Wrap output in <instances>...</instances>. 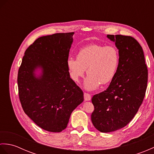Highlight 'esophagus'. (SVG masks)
<instances>
[{"instance_id": "obj_1", "label": "esophagus", "mask_w": 154, "mask_h": 154, "mask_svg": "<svg viewBox=\"0 0 154 154\" xmlns=\"http://www.w3.org/2000/svg\"><path fill=\"white\" fill-rule=\"evenodd\" d=\"M84 99L85 100H90L91 99V94L87 93H84Z\"/></svg>"}]
</instances>
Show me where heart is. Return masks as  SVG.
Masks as SVG:
<instances>
[{
  "mask_svg": "<svg viewBox=\"0 0 154 154\" xmlns=\"http://www.w3.org/2000/svg\"><path fill=\"white\" fill-rule=\"evenodd\" d=\"M120 60V52L115 45L91 44L81 48L77 59L69 58L67 66L71 79L76 83L84 77L87 69L85 87L91 91L113 80Z\"/></svg>",
  "mask_w": 154,
  "mask_h": 154,
  "instance_id": "heart-1",
  "label": "heart"
}]
</instances>
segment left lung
I'll return each instance as SVG.
<instances>
[{"label": "left lung", "mask_w": 154, "mask_h": 154, "mask_svg": "<svg viewBox=\"0 0 154 154\" xmlns=\"http://www.w3.org/2000/svg\"><path fill=\"white\" fill-rule=\"evenodd\" d=\"M115 42L120 60L115 77L107 89L92 98L93 126L101 132L126 126L138 112L145 97L148 68L142 48L136 39L122 35H107Z\"/></svg>", "instance_id": "1"}]
</instances>
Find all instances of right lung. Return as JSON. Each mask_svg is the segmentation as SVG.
I'll return each instance as SVG.
<instances>
[{"label": "right lung", "mask_w": 154, "mask_h": 154, "mask_svg": "<svg viewBox=\"0 0 154 154\" xmlns=\"http://www.w3.org/2000/svg\"><path fill=\"white\" fill-rule=\"evenodd\" d=\"M74 32L38 38L26 50L18 73L19 99L24 112L42 129L60 132L83 92L72 80L67 61ZM42 69L40 76L34 73Z\"/></svg>", "instance_id": "right-lung-1"}]
</instances>
